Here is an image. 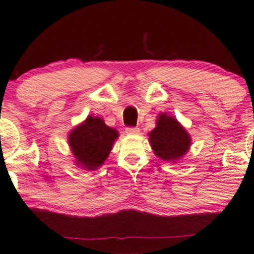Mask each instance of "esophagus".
Returning a JSON list of instances; mask_svg holds the SVG:
<instances>
[{"instance_id": "esophagus-1", "label": "esophagus", "mask_w": 254, "mask_h": 254, "mask_svg": "<svg viewBox=\"0 0 254 254\" xmlns=\"http://www.w3.org/2000/svg\"><path fill=\"white\" fill-rule=\"evenodd\" d=\"M138 131H139V128H137V127H127L126 128L127 134H137Z\"/></svg>"}]
</instances>
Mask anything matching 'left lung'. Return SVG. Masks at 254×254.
Instances as JSON below:
<instances>
[{
  "label": "left lung",
  "instance_id": "8db88e82",
  "mask_svg": "<svg viewBox=\"0 0 254 254\" xmlns=\"http://www.w3.org/2000/svg\"><path fill=\"white\" fill-rule=\"evenodd\" d=\"M148 135L153 153L164 161L175 164L186 156L191 145V137L186 128L166 113L157 117L156 127Z\"/></svg>",
  "mask_w": 254,
  "mask_h": 254
}]
</instances>
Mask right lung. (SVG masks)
<instances>
[{
    "label": "right lung",
    "instance_id": "obj_1",
    "mask_svg": "<svg viewBox=\"0 0 254 254\" xmlns=\"http://www.w3.org/2000/svg\"><path fill=\"white\" fill-rule=\"evenodd\" d=\"M118 137V130L105 125L100 117L88 116L67 137L75 165L82 170L96 171L104 164Z\"/></svg>",
    "mask_w": 254,
    "mask_h": 254
}]
</instances>
